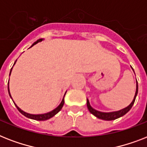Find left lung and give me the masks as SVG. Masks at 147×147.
Returning <instances> with one entry per match:
<instances>
[{
    "mask_svg": "<svg viewBox=\"0 0 147 147\" xmlns=\"http://www.w3.org/2000/svg\"><path fill=\"white\" fill-rule=\"evenodd\" d=\"M132 70H134L133 67H131ZM137 92H138V83H136V92H135V96L134 97L133 101L131 102V103L128 106H127L126 108L124 109H122L119 111H110V112H102V111H97L96 109H94L91 105H90V101L88 98H86V105H87V108L89 109V111L91 114H92L94 116H96V118H99V119H102V120H105V121H112V120H115L117 118H119L122 116H124L125 114H127L128 112L131 109L133 106L134 103L135 102V98L137 97Z\"/></svg>",
    "mask_w": 147,
    "mask_h": 147,
    "instance_id": "obj_1",
    "label": "left lung"
}]
</instances>
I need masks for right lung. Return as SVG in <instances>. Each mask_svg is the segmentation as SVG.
<instances>
[{
    "instance_id": "obj_1",
    "label": "right lung",
    "mask_w": 147,
    "mask_h": 147,
    "mask_svg": "<svg viewBox=\"0 0 147 147\" xmlns=\"http://www.w3.org/2000/svg\"><path fill=\"white\" fill-rule=\"evenodd\" d=\"M42 41H43V38H39V39H38V40L36 41V42H34L33 44L32 45L31 47H32L36 44L38 43V42H42ZM31 47H30V48H31ZM16 61H15L14 64H16ZM12 69H13V67L11 68V70H10V74H11V71H12ZM8 92H9V95H10V98H12V96H11V95H10V90H9V82H8ZM66 92H65V94H66ZM65 94H64V96H65ZM64 98H63V99H62L61 102L60 103V105H58L57 108H55L54 110H52V111H49V112H47V113H45V114H39V115H32V114L27 113V112H26V111H23V110H22L21 109H20V108H19V107L16 105V103L14 102L13 101V102L14 105H16V107L17 108V109H18V111H20V112L22 115H23L24 116H26V118H30V119H33V120H36V121H45V120H48V119H49V118H52L53 116H55L56 114L58 113V112L61 111V109H62V107H63V105H64ZM12 100H13V98H12Z\"/></svg>"
}]
</instances>
